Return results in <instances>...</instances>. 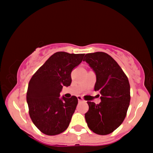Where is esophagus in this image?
<instances>
[{
    "label": "esophagus",
    "mask_w": 153,
    "mask_h": 153,
    "mask_svg": "<svg viewBox=\"0 0 153 153\" xmlns=\"http://www.w3.org/2000/svg\"><path fill=\"white\" fill-rule=\"evenodd\" d=\"M78 101H82V102H84V98H83L81 96H78Z\"/></svg>",
    "instance_id": "obj_1"
}]
</instances>
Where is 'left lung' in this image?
Here are the masks:
<instances>
[{"label":"left lung","mask_w":153,"mask_h":153,"mask_svg":"<svg viewBox=\"0 0 153 153\" xmlns=\"http://www.w3.org/2000/svg\"><path fill=\"white\" fill-rule=\"evenodd\" d=\"M86 61L96 75L95 91L99 92V104L87 101L85 114L88 127L98 135L112 133L124 121L130 102L127 76L118 63L103 52L86 54Z\"/></svg>","instance_id":"1"}]
</instances>
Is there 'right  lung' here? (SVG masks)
<instances>
[{
  "mask_svg": "<svg viewBox=\"0 0 153 153\" xmlns=\"http://www.w3.org/2000/svg\"><path fill=\"white\" fill-rule=\"evenodd\" d=\"M84 54L58 52L32 75L27 101L29 114L37 128L47 135L62 133L67 129L78 104V98H60L63 86H70L72 69L82 61Z\"/></svg>",
  "mask_w": 153,
  "mask_h": 153,
  "instance_id": "add662e5",
  "label": "right lung"
}]
</instances>
